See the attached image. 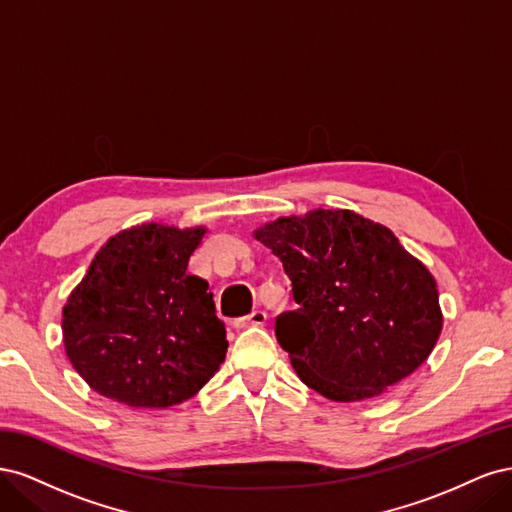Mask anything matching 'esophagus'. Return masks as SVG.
Here are the masks:
<instances>
[{"mask_svg":"<svg viewBox=\"0 0 512 512\" xmlns=\"http://www.w3.org/2000/svg\"><path fill=\"white\" fill-rule=\"evenodd\" d=\"M267 322V314L262 309H256L250 316H243L235 320V329H247V327H262Z\"/></svg>","mask_w":512,"mask_h":512,"instance_id":"1","label":"esophagus"}]
</instances>
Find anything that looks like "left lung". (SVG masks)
<instances>
[{"label": "left lung", "instance_id": "obj_1", "mask_svg": "<svg viewBox=\"0 0 512 512\" xmlns=\"http://www.w3.org/2000/svg\"><path fill=\"white\" fill-rule=\"evenodd\" d=\"M282 260L294 312L275 335L303 384L333 401L378 397L421 367L442 331L438 284L393 232L350 209L254 230Z\"/></svg>", "mask_w": 512, "mask_h": 512}]
</instances>
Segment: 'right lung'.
I'll return each mask as SVG.
<instances>
[{
  "instance_id": "1",
  "label": "right lung",
  "mask_w": 512,
  "mask_h": 512,
  "mask_svg": "<svg viewBox=\"0 0 512 512\" xmlns=\"http://www.w3.org/2000/svg\"><path fill=\"white\" fill-rule=\"evenodd\" d=\"M207 228L147 222L108 239L64 305L72 367L130 408L183 404L226 359L209 284L188 273Z\"/></svg>"
}]
</instances>
